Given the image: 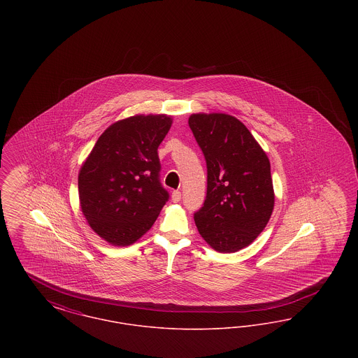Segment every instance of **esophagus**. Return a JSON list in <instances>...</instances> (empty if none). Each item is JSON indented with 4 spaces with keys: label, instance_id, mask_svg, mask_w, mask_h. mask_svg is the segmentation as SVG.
Instances as JSON below:
<instances>
[{
    "label": "esophagus",
    "instance_id": "1",
    "mask_svg": "<svg viewBox=\"0 0 358 358\" xmlns=\"http://www.w3.org/2000/svg\"><path fill=\"white\" fill-rule=\"evenodd\" d=\"M171 200H173V203L181 201V192H180V190H173V193H171Z\"/></svg>",
    "mask_w": 358,
    "mask_h": 358
}]
</instances>
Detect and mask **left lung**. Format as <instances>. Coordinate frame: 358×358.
Masks as SVG:
<instances>
[{
  "instance_id": "obj_1",
  "label": "left lung",
  "mask_w": 358,
  "mask_h": 358,
  "mask_svg": "<svg viewBox=\"0 0 358 358\" xmlns=\"http://www.w3.org/2000/svg\"><path fill=\"white\" fill-rule=\"evenodd\" d=\"M189 127L206 162V197L194 222L212 248L236 252L251 244L271 217L270 161L235 117L193 114Z\"/></svg>"
}]
</instances>
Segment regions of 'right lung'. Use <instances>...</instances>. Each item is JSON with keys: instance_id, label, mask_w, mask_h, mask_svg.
I'll return each mask as SVG.
<instances>
[{"instance_id": "obj_1", "label": "right lung", "mask_w": 358, "mask_h": 358, "mask_svg": "<svg viewBox=\"0 0 358 358\" xmlns=\"http://www.w3.org/2000/svg\"><path fill=\"white\" fill-rule=\"evenodd\" d=\"M168 115H136L111 124L98 138L79 173V199L90 227L114 245L146 234L169 200L159 180L158 146Z\"/></svg>"}]
</instances>
